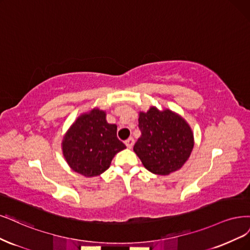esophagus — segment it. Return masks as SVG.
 I'll use <instances>...</instances> for the list:
<instances>
[{
	"mask_svg": "<svg viewBox=\"0 0 250 250\" xmlns=\"http://www.w3.org/2000/svg\"><path fill=\"white\" fill-rule=\"evenodd\" d=\"M125 145L128 149H131L134 145V140L132 139V137H129V139L125 142Z\"/></svg>",
	"mask_w": 250,
	"mask_h": 250,
	"instance_id": "1",
	"label": "esophagus"
}]
</instances>
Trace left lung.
<instances>
[{"label":"left lung","instance_id":"obj_1","mask_svg":"<svg viewBox=\"0 0 250 250\" xmlns=\"http://www.w3.org/2000/svg\"><path fill=\"white\" fill-rule=\"evenodd\" d=\"M142 135L133 151L143 166L155 175L167 176L180 169L194 146L191 127L186 120L168 108L151 106L139 113Z\"/></svg>","mask_w":250,"mask_h":250}]
</instances>
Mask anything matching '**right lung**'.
Instances as JSON below:
<instances>
[{
  "label": "right lung",
  "mask_w": 250,
  "mask_h": 250,
  "mask_svg": "<svg viewBox=\"0 0 250 250\" xmlns=\"http://www.w3.org/2000/svg\"><path fill=\"white\" fill-rule=\"evenodd\" d=\"M124 149L126 146L117 137V125L107 123L106 113L98 107L77 118L62 141L68 166L84 177L104 173L115 155Z\"/></svg>",
  "instance_id": "add662e5"
}]
</instances>
